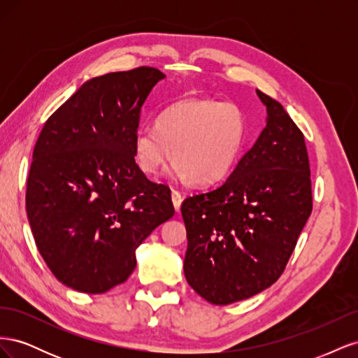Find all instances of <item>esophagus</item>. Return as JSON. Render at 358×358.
Wrapping results in <instances>:
<instances>
[{
  "label": "esophagus",
  "instance_id": "obj_1",
  "mask_svg": "<svg viewBox=\"0 0 358 358\" xmlns=\"http://www.w3.org/2000/svg\"><path fill=\"white\" fill-rule=\"evenodd\" d=\"M182 200H183V197H182V194H180L179 191H175V189H173V191H171V201H173V206H175V209H176V212H179V209H180V204H182Z\"/></svg>",
  "mask_w": 358,
  "mask_h": 358
}]
</instances>
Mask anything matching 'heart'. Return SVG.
<instances>
[{
    "mask_svg": "<svg viewBox=\"0 0 358 358\" xmlns=\"http://www.w3.org/2000/svg\"><path fill=\"white\" fill-rule=\"evenodd\" d=\"M245 136L246 119L236 104L188 96L166 107L155 127L137 128L134 158L152 176L175 155L176 178L208 185L233 169Z\"/></svg>",
    "mask_w": 358,
    "mask_h": 358,
    "instance_id": "obj_1",
    "label": "heart"
}]
</instances>
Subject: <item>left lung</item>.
Segmentation results:
<instances>
[{"mask_svg":"<svg viewBox=\"0 0 358 358\" xmlns=\"http://www.w3.org/2000/svg\"><path fill=\"white\" fill-rule=\"evenodd\" d=\"M266 127L218 187L182 203L188 248L183 273L212 305L275 284L312 212L305 137L282 104L257 90Z\"/></svg>","mask_w":358,"mask_h":358,"instance_id":"1","label":"left lung"}]
</instances>
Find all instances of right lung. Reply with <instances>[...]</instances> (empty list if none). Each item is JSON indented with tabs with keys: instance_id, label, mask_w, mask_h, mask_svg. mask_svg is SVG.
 <instances>
[{
	"instance_id": "right-lung-1",
	"label": "right lung",
	"mask_w": 358,
	"mask_h": 358,
	"mask_svg": "<svg viewBox=\"0 0 358 358\" xmlns=\"http://www.w3.org/2000/svg\"><path fill=\"white\" fill-rule=\"evenodd\" d=\"M166 74L152 67L86 80L43 127L27 183V215L55 278L101 294L125 282L136 249L175 215L169 187L134 159L140 113Z\"/></svg>"
}]
</instances>
